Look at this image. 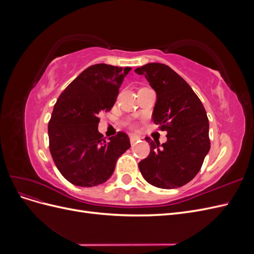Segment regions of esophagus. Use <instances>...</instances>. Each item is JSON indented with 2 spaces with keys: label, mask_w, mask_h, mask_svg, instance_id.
Masks as SVG:
<instances>
[{
  "label": "esophagus",
  "mask_w": 254,
  "mask_h": 254,
  "mask_svg": "<svg viewBox=\"0 0 254 254\" xmlns=\"http://www.w3.org/2000/svg\"><path fill=\"white\" fill-rule=\"evenodd\" d=\"M140 137L135 135V134H130V143L131 144H134L136 141H139Z\"/></svg>",
  "instance_id": "esophagus-1"
}]
</instances>
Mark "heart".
<instances>
[{
    "mask_svg": "<svg viewBox=\"0 0 254 254\" xmlns=\"http://www.w3.org/2000/svg\"><path fill=\"white\" fill-rule=\"evenodd\" d=\"M128 125H129V126H131V127H132V126H133L134 124H133V123H131V122H129V123H128Z\"/></svg>",
    "mask_w": 254,
    "mask_h": 254,
    "instance_id": "b5f03b06",
    "label": "heart"
}]
</instances>
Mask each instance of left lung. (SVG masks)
I'll return each instance as SVG.
<instances>
[{
  "instance_id": "obj_1",
  "label": "left lung",
  "mask_w": 254,
  "mask_h": 254,
  "mask_svg": "<svg viewBox=\"0 0 254 254\" xmlns=\"http://www.w3.org/2000/svg\"><path fill=\"white\" fill-rule=\"evenodd\" d=\"M134 72L144 75L157 93L152 121L166 130L160 146L150 137L148 157L139 163L144 179L160 189H177L200 171L210 150L209 120L200 99L180 75L163 64H147Z\"/></svg>"
}]
</instances>
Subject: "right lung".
<instances>
[{"label":"right lung","instance_id":"add662e5","mask_svg":"<svg viewBox=\"0 0 254 254\" xmlns=\"http://www.w3.org/2000/svg\"><path fill=\"white\" fill-rule=\"evenodd\" d=\"M131 67L105 64L91 65L64 89L49 122V146L60 174L74 186L95 187L108 180L121 155L129 147L128 135L119 131L106 140L98 132V114L108 112Z\"/></svg>","mask_w":254,"mask_h":254}]
</instances>
